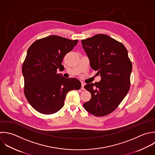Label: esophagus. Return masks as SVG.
Segmentation results:
<instances>
[{"label":"esophagus","instance_id":"obj_1","mask_svg":"<svg viewBox=\"0 0 155 155\" xmlns=\"http://www.w3.org/2000/svg\"><path fill=\"white\" fill-rule=\"evenodd\" d=\"M81 90H85L84 88V83H81Z\"/></svg>","mask_w":155,"mask_h":155}]
</instances>
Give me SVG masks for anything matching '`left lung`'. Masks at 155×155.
Returning <instances> with one entry per match:
<instances>
[{
  "mask_svg": "<svg viewBox=\"0 0 155 155\" xmlns=\"http://www.w3.org/2000/svg\"><path fill=\"white\" fill-rule=\"evenodd\" d=\"M81 43L92 69L101 77L100 81L84 86L91 98L83 106L94 116H106L118 107L129 92L132 64L124 45L106 34H97Z\"/></svg>",
  "mask_w": 155,
  "mask_h": 155,
  "instance_id": "left-lung-1",
  "label": "left lung"
}]
</instances>
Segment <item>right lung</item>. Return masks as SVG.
Returning a JSON list of instances; mask_svg holds the SVG:
<instances>
[{
    "mask_svg": "<svg viewBox=\"0 0 155 155\" xmlns=\"http://www.w3.org/2000/svg\"><path fill=\"white\" fill-rule=\"evenodd\" d=\"M77 43L78 40L51 35L37 40L28 48L22 66L24 94L39 113H56L63 107L68 92L81 88L77 78H65L57 73L58 69H64V57Z\"/></svg>",
    "mask_w": 155,
    "mask_h": 155,
    "instance_id": "obj_1",
    "label": "right lung"
}]
</instances>
